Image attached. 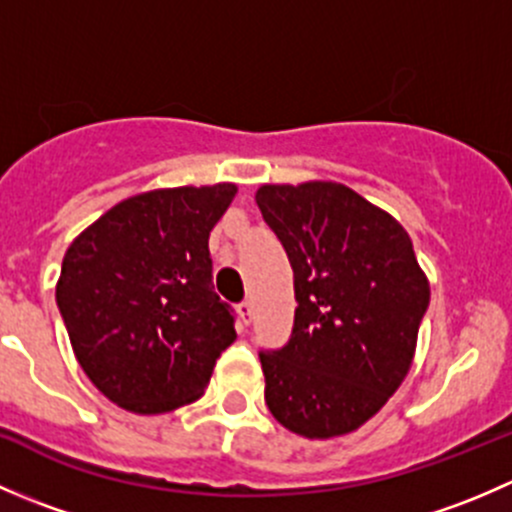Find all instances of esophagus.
<instances>
[{"instance_id": "obj_1", "label": "esophagus", "mask_w": 512, "mask_h": 512, "mask_svg": "<svg viewBox=\"0 0 512 512\" xmlns=\"http://www.w3.org/2000/svg\"><path fill=\"white\" fill-rule=\"evenodd\" d=\"M237 314H240V322L245 324H250V319H252V304L250 302H240L237 304Z\"/></svg>"}]
</instances>
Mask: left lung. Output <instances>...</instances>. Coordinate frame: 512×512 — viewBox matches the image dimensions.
I'll list each match as a JSON object with an SVG mask.
<instances>
[{"label": "left lung", "instance_id": "obj_1", "mask_svg": "<svg viewBox=\"0 0 512 512\" xmlns=\"http://www.w3.org/2000/svg\"><path fill=\"white\" fill-rule=\"evenodd\" d=\"M294 270L287 347L260 354L270 414L309 441L347 436L384 409L414 364L431 299L404 225L334 180L255 193Z\"/></svg>", "mask_w": 512, "mask_h": 512}]
</instances>
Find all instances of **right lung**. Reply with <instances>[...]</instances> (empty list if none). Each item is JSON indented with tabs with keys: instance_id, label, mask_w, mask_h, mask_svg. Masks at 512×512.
<instances>
[{
	"instance_id": "add662e5",
	"label": "right lung",
	"mask_w": 512,
	"mask_h": 512,
	"mask_svg": "<svg viewBox=\"0 0 512 512\" xmlns=\"http://www.w3.org/2000/svg\"><path fill=\"white\" fill-rule=\"evenodd\" d=\"M235 183L131 195L66 250L56 304L76 361L121 409L168 414L205 394L215 361L237 339L213 292L208 237Z\"/></svg>"
}]
</instances>
